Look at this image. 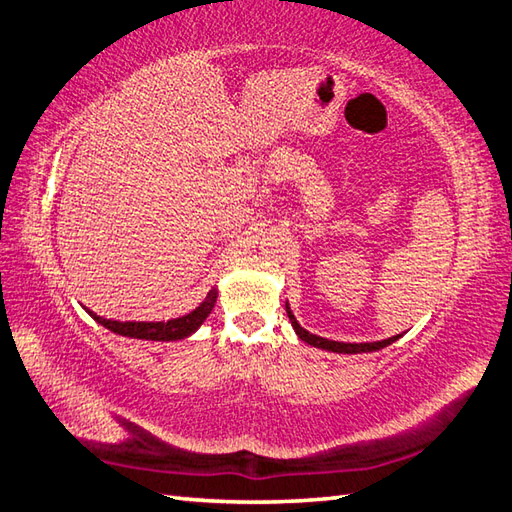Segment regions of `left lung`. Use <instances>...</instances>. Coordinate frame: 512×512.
<instances>
[{"instance_id":"8db88e82","label":"left lung","mask_w":512,"mask_h":512,"mask_svg":"<svg viewBox=\"0 0 512 512\" xmlns=\"http://www.w3.org/2000/svg\"><path fill=\"white\" fill-rule=\"evenodd\" d=\"M287 315L291 320V326L295 335H298L302 342L311 344L315 348H322V350H328V352H339V355H357V352H374V350H381L385 346H390L392 342H396L401 335H394V337H388V339H381V342H363V344H346V342H333V339H326V337H320V335H313L306 331V328H302L298 324V320H295L293 311L289 309V302H287Z\"/></svg>"}]
</instances>
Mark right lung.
Listing matches in <instances>:
<instances>
[{
    "label": "right lung",
    "mask_w": 512,
    "mask_h": 512,
    "mask_svg": "<svg viewBox=\"0 0 512 512\" xmlns=\"http://www.w3.org/2000/svg\"><path fill=\"white\" fill-rule=\"evenodd\" d=\"M217 287H212L195 311H190L188 315L175 317V320L168 322H118V320H107V317L96 315L92 309H85L94 320L109 328L111 333L122 335V337H131V339H149V342H177V339H186L195 331H199V326L206 322V317L210 315L214 302H217Z\"/></svg>",
    "instance_id": "right-lung-1"
}]
</instances>
